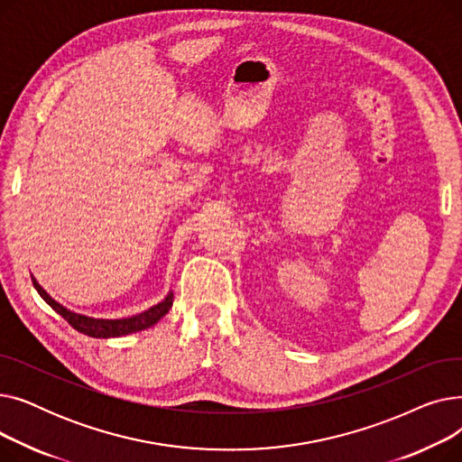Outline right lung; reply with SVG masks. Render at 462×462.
<instances>
[{"mask_svg":"<svg viewBox=\"0 0 462 462\" xmlns=\"http://www.w3.org/2000/svg\"><path fill=\"white\" fill-rule=\"evenodd\" d=\"M33 286L37 288V292L41 294V298L51 305L58 314L75 328L77 331L88 335V337H97V338H108V337H121L127 333H134V331H142L145 328H152L153 324H157L164 314L168 312V309L172 307V294H170L164 301L153 305L152 309L143 310L140 314H134L131 319H119V320H103V319H89V317H82V314L72 312L69 309H65L63 305H60L58 301H54L51 296H48L44 290L37 284V281L33 279Z\"/></svg>","mask_w":462,"mask_h":462,"instance_id":"right-lung-1","label":"right lung"}]
</instances>
